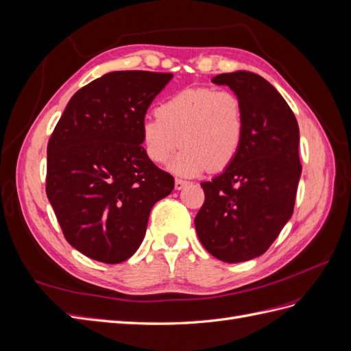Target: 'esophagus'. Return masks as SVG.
<instances>
[{
    "instance_id": "esophagus-1",
    "label": "esophagus",
    "mask_w": 351,
    "mask_h": 351,
    "mask_svg": "<svg viewBox=\"0 0 351 351\" xmlns=\"http://www.w3.org/2000/svg\"><path fill=\"white\" fill-rule=\"evenodd\" d=\"M189 183L186 182V180H182V178H176L174 182V186H176V190H182L184 186H187Z\"/></svg>"
}]
</instances>
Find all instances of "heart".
<instances>
[{
  "label": "heart",
  "mask_w": 351,
  "mask_h": 351,
  "mask_svg": "<svg viewBox=\"0 0 351 351\" xmlns=\"http://www.w3.org/2000/svg\"><path fill=\"white\" fill-rule=\"evenodd\" d=\"M147 158L165 164L182 143L171 168L195 176L208 167L217 173L234 161L244 136V111L234 92L189 88L164 99L141 127Z\"/></svg>",
  "instance_id": "heart-1"
}]
</instances>
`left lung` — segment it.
Instances as JSON below:
<instances>
[{"label":"left lung","instance_id":"8db88e82","mask_svg":"<svg viewBox=\"0 0 351 351\" xmlns=\"http://www.w3.org/2000/svg\"><path fill=\"white\" fill-rule=\"evenodd\" d=\"M240 98L244 136L226 171L200 183L205 202L195 218L204 247L228 263L258 258L278 237L294 210L302 164L299 124L269 82L250 71L212 79Z\"/></svg>","mask_w":351,"mask_h":351}]
</instances>
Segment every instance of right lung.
Masks as SVG:
<instances>
[{"instance_id": "obj_1", "label": "right lung", "mask_w": 351, "mask_h": 351, "mask_svg": "<svg viewBox=\"0 0 351 351\" xmlns=\"http://www.w3.org/2000/svg\"><path fill=\"white\" fill-rule=\"evenodd\" d=\"M173 73L112 71L69 101L47 147V196L66 240L120 263L139 249L147 218L174 189L142 146L141 127Z\"/></svg>"}]
</instances>
